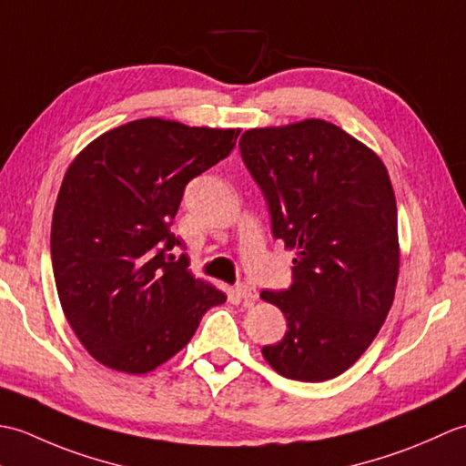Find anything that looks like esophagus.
I'll return each instance as SVG.
<instances>
[{
    "label": "esophagus",
    "instance_id": "esophagus-1",
    "mask_svg": "<svg viewBox=\"0 0 466 466\" xmlns=\"http://www.w3.org/2000/svg\"><path fill=\"white\" fill-rule=\"evenodd\" d=\"M236 294H238V299H242L246 304L254 302L256 299H258V290L254 289V286L250 284H238L236 286Z\"/></svg>",
    "mask_w": 466,
    "mask_h": 466
}]
</instances>
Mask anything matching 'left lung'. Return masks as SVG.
Here are the masks:
<instances>
[{"label":"left lung","mask_w":466,"mask_h":466,"mask_svg":"<svg viewBox=\"0 0 466 466\" xmlns=\"http://www.w3.org/2000/svg\"><path fill=\"white\" fill-rule=\"evenodd\" d=\"M240 152L274 238L296 250L290 289L260 294L289 322L264 359L286 379H334L369 349L394 300L400 250L389 172L370 147L314 117L244 132Z\"/></svg>","instance_id":"1"}]
</instances>
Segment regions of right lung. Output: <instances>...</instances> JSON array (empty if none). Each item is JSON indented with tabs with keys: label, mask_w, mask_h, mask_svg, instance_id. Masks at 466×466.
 Here are the masks:
<instances>
[{
	"label": "right lung",
	"mask_w": 466,
	"mask_h": 466,
	"mask_svg": "<svg viewBox=\"0 0 466 466\" xmlns=\"http://www.w3.org/2000/svg\"><path fill=\"white\" fill-rule=\"evenodd\" d=\"M240 130L144 117L76 156L52 218L59 302L84 349L107 369L144 374L190 342L226 294L194 279L170 226L184 187L230 154Z\"/></svg>",
	"instance_id": "right-lung-1"
}]
</instances>
